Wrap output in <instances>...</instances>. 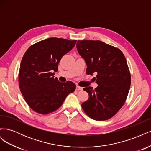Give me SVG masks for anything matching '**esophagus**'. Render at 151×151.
<instances>
[{"mask_svg":"<svg viewBox=\"0 0 151 151\" xmlns=\"http://www.w3.org/2000/svg\"><path fill=\"white\" fill-rule=\"evenodd\" d=\"M76 91H81V90H83V88H81V87L79 86H76Z\"/></svg>","mask_w":151,"mask_h":151,"instance_id":"1","label":"esophagus"}]
</instances>
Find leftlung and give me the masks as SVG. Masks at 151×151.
<instances>
[{"mask_svg":"<svg viewBox=\"0 0 151 151\" xmlns=\"http://www.w3.org/2000/svg\"><path fill=\"white\" fill-rule=\"evenodd\" d=\"M78 53L87 65V74H96L98 85L83 89L89 98L82 103L83 110L97 121L113 117L124 104L131 84L130 71L122 51L99 40H78Z\"/></svg>","mask_w":151,"mask_h":151,"instance_id":"1","label":"left lung"}]
</instances>
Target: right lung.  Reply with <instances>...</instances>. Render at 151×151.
<instances>
[{
	"mask_svg": "<svg viewBox=\"0 0 151 151\" xmlns=\"http://www.w3.org/2000/svg\"><path fill=\"white\" fill-rule=\"evenodd\" d=\"M76 42L49 38L32 45L24 53L19 73V88L35 111L43 115L53 112L75 91L74 83H60L54 75L62 57L74 47Z\"/></svg>",
	"mask_w": 151,
	"mask_h": 151,
	"instance_id": "1",
	"label": "right lung"
}]
</instances>
